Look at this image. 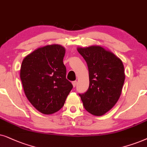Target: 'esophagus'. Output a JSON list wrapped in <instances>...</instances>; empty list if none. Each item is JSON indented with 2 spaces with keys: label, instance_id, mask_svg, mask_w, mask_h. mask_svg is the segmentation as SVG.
Returning <instances> with one entry per match:
<instances>
[{
  "label": "esophagus",
  "instance_id": "1",
  "mask_svg": "<svg viewBox=\"0 0 147 147\" xmlns=\"http://www.w3.org/2000/svg\"><path fill=\"white\" fill-rule=\"evenodd\" d=\"M72 85H73V87H76V85H77V81H73L72 82Z\"/></svg>",
  "mask_w": 147,
  "mask_h": 147
}]
</instances>
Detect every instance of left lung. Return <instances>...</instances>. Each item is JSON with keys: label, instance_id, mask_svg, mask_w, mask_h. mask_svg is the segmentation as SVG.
<instances>
[{"label": "left lung", "instance_id": "8db88e82", "mask_svg": "<svg viewBox=\"0 0 147 147\" xmlns=\"http://www.w3.org/2000/svg\"><path fill=\"white\" fill-rule=\"evenodd\" d=\"M87 62L89 87L79 94L83 106L94 116H103L116 105L125 80L124 67L118 56L100 46L77 48Z\"/></svg>", "mask_w": 147, "mask_h": 147}]
</instances>
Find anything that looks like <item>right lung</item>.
Returning a JSON list of instances; mask_svg holds the SVG:
<instances>
[{"mask_svg":"<svg viewBox=\"0 0 147 147\" xmlns=\"http://www.w3.org/2000/svg\"><path fill=\"white\" fill-rule=\"evenodd\" d=\"M64 54L61 45H47L28 54L22 62L20 77L25 95L44 114L60 110L72 89L66 78Z\"/></svg>","mask_w":147,"mask_h":147,"instance_id":"obj_1","label":"right lung"}]
</instances>
